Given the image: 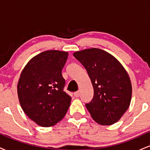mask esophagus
<instances>
[{"label":"esophagus","instance_id":"34e87169","mask_svg":"<svg viewBox=\"0 0 150 150\" xmlns=\"http://www.w3.org/2000/svg\"><path fill=\"white\" fill-rule=\"evenodd\" d=\"M74 96H75V97H78L79 96H80V92H75L74 93Z\"/></svg>","mask_w":150,"mask_h":150}]
</instances>
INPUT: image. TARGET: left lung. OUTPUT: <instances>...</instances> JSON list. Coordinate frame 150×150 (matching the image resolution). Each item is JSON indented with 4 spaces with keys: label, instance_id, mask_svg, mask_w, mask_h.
Instances as JSON below:
<instances>
[{
    "label": "left lung",
    "instance_id": "obj_1",
    "mask_svg": "<svg viewBox=\"0 0 150 150\" xmlns=\"http://www.w3.org/2000/svg\"><path fill=\"white\" fill-rule=\"evenodd\" d=\"M90 77L94 97L86 107L99 124L110 125L120 119L130 106V79L114 56L99 49H87L73 53Z\"/></svg>",
    "mask_w": 150,
    "mask_h": 150
}]
</instances>
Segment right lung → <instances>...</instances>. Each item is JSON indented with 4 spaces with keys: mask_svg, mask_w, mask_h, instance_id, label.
Masks as SVG:
<instances>
[{
    "mask_svg": "<svg viewBox=\"0 0 150 150\" xmlns=\"http://www.w3.org/2000/svg\"><path fill=\"white\" fill-rule=\"evenodd\" d=\"M68 53L50 50L30 60L22 70L18 83L20 106L31 120L42 127H51L66 114L71 97L63 91L62 69Z\"/></svg>",
    "mask_w": 150,
    "mask_h": 150,
    "instance_id": "right-lung-1",
    "label": "right lung"
}]
</instances>
